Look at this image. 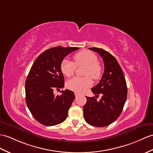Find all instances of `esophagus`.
<instances>
[{"mask_svg": "<svg viewBox=\"0 0 153 153\" xmlns=\"http://www.w3.org/2000/svg\"><path fill=\"white\" fill-rule=\"evenodd\" d=\"M74 95H75V97H78V96H79V93H76V92H74Z\"/></svg>", "mask_w": 153, "mask_h": 153, "instance_id": "esophagus-1", "label": "esophagus"}]
</instances>
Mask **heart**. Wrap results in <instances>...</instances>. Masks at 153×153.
Masks as SVG:
<instances>
[{
	"label": "heart",
	"mask_w": 153,
	"mask_h": 153,
	"mask_svg": "<svg viewBox=\"0 0 153 153\" xmlns=\"http://www.w3.org/2000/svg\"><path fill=\"white\" fill-rule=\"evenodd\" d=\"M74 63L68 59H63L60 69L62 73L67 77L73 76L76 66L85 65L84 75L82 78L74 77L67 82V87L70 90L76 93H82L92 85V79H99L102 74V68L97 62L98 58L96 54L89 51H82L73 56Z\"/></svg>",
	"instance_id": "1"
}]
</instances>
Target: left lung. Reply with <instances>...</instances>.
Listing matches in <instances>:
<instances>
[{"mask_svg": "<svg viewBox=\"0 0 153 153\" xmlns=\"http://www.w3.org/2000/svg\"><path fill=\"white\" fill-rule=\"evenodd\" d=\"M89 49L101 56L105 71L99 83L91 89L96 96L102 94V97L97 101L95 97H86L84 117L88 124L102 127L112 123L121 114L127 97V87L123 70L112 55L102 48Z\"/></svg>", "mask_w": 153, "mask_h": 153, "instance_id": "obj_1", "label": "left lung"}]
</instances>
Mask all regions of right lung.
I'll return each instance as SVG.
<instances>
[{
  "label": "right lung",
  "mask_w": 153,
  "mask_h": 153,
  "mask_svg": "<svg viewBox=\"0 0 153 153\" xmlns=\"http://www.w3.org/2000/svg\"><path fill=\"white\" fill-rule=\"evenodd\" d=\"M78 47H53L36 59L25 82L26 102L33 117L40 123L54 126L65 120L75 98L74 92L65 89L55 96L54 89L64 87L60 65L67 55Z\"/></svg>",
  "instance_id": "1"
}]
</instances>
